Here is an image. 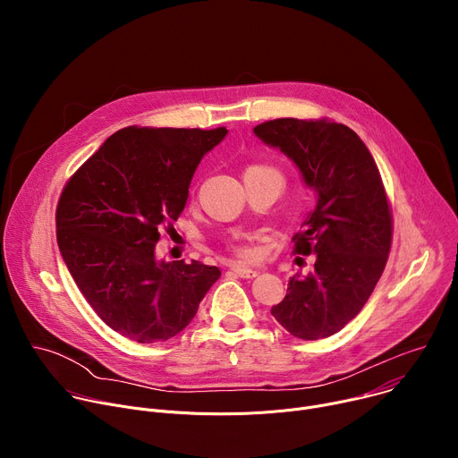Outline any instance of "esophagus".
<instances>
[{"label": "esophagus", "instance_id": "34e87169", "mask_svg": "<svg viewBox=\"0 0 458 458\" xmlns=\"http://www.w3.org/2000/svg\"><path fill=\"white\" fill-rule=\"evenodd\" d=\"M232 272H233L235 276H239V277H244V279H251V277L257 276L255 270H251V268H248V267H242V265H233V267H232Z\"/></svg>", "mask_w": 458, "mask_h": 458}]
</instances>
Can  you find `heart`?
I'll use <instances>...</instances> for the list:
<instances>
[{"instance_id": "heart-1", "label": "heart", "mask_w": 458, "mask_h": 458, "mask_svg": "<svg viewBox=\"0 0 458 458\" xmlns=\"http://www.w3.org/2000/svg\"><path fill=\"white\" fill-rule=\"evenodd\" d=\"M248 170H270V168H267V166H250ZM233 250H235L241 257H251V255H253V250H251L248 244H242V242L235 244Z\"/></svg>"}]
</instances>
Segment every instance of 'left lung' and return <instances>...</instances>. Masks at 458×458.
Segmentation results:
<instances>
[{"label":"left lung","instance_id":"obj_1","mask_svg":"<svg viewBox=\"0 0 458 458\" xmlns=\"http://www.w3.org/2000/svg\"><path fill=\"white\" fill-rule=\"evenodd\" d=\"M253 134L295 165L317 199L293 235L297 253H315L313 270L290 279L272 315L297 339L330 337L362 310L386 267L391 216L378 168L341 123L284 117Z\"/></svg>","mask_w":458,"mask_h":458}]
</instances>
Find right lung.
Wrapping results in <instances>:
<instances>
[{
    "mask_svg": "<svg viewBox=\"0 0 458 458\" xmlns=\"http://www.w3.org/2000/svg\"><path fill=\"white\" fill-rule=\"evenodd\" d=\"M225 126L138 128L112 134L64 186L57 244L78 288L119 335L168 341L198 313L217 267L157 259L159 230L177 221L201 159Z\"/></svg>",
    "mask_w": 458,
    "mask_h": 458,
    "instance_id": "1",
    "label": "right lung"
}]
</instances>
